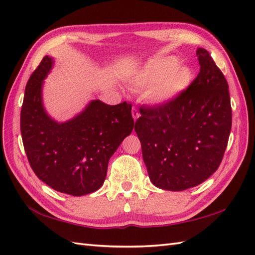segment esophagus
<instances>
[{
	"label": "esophagus",
	"mask_w": 255,
	"mask_h": 255,
	"mask_svg": "<svg viewBox=\"0 0 255 255\" xmlns=\"http://www.w3.org/2000/svg\"><path fill=\"white\" fill-rule=\"evenodd\" d=\"M132 117H133V119H134V121H136L137 119L139 118V113H138V111H137L136 108H133V109H132Z\"/></svg>",
	"instance_id": "34e87169"
}]
</instances>
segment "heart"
<instances>
[{"label": "heart", "instance_id": "b5f03b06", "mask_svg": "<svg viewBox=\"0 0 255 255\" xmlns=\"http://www.w3.org/2000/svg\"><path fill=\"white\" fill-rule=\"evenodd\" d=\"M194 80V70L180 63L177 56L169 55L148 62L137 75L134 84L147 87L145 97L151 105H166L177 99L190 87Z\"/></svg>", "mask_w": 255, "mask_h": 255}]
</instances>
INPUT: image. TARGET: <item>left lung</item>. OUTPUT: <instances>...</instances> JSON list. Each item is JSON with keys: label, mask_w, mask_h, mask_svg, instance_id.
Returning <instances> with one entry per match:
<instances>
[{"label": "left lung", "mask_w": 255, "mask_h": 255, "mask_svg": "<svg viewBox=\"0 0 255 255\" xmlns=\"http://www.w3.org/2000/svg\"><path fill=\"white\" fill-rule=\"evenodd\" d=\"M200 73L177 99L140 108L135 132L151 183L183 191L217 170L231 131L228 83L205 49L197 48Z\"/></svg>", "instance_id": "obj_1"}]
</instances>
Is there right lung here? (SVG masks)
I'll list each match as a JSON object with an SVG mask.
<instances>
[{"label": "right lung", "mask_w": 255, "mask_h": 255, "mask_svg": "<svg viewBox=\"0 0 255 255\" xmlns=\"http://www.w3.org/2000/svg\"><path fill=\"white\" fill-rule=\"evenodd\" d=\"M54 65L46 55L26 85L20 132L28 161L42 182L61 193L86 195L104 184L108 162L134 128L132 105L90 100L64 122L49 116L43 105L44 80Z\"/></svg>", "instance_id": "1"}]
</instances>
